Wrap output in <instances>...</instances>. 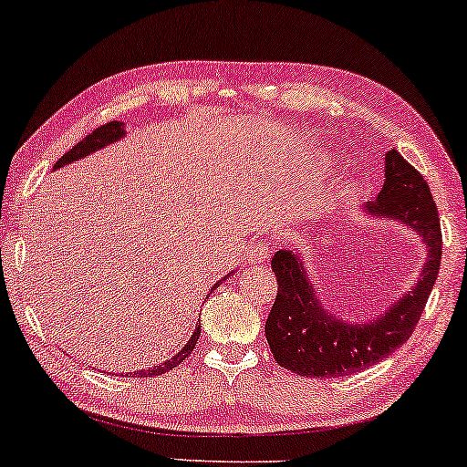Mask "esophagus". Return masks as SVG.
<instances>
[{"label":"esophagus","mask_w":467,"mask_h":467,"mask_svg":"<svg viewBox=\"0 0 467 467\" xmlns=\"http://www.w3.org/2000/svg\"><path fill=\"white\" fill-rule=\"evenodd\" d=\"M267 253H270V246H267L265 242H259V244H253V246H251V251L246 253L248 264H251V265H259V264H264L265 257H267Z\"/></svg>","instance_id":"esophagus-1"}]
</instances>
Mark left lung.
Returning a JSON list of instances; mask_svg holds the SVG:
<instances>
[{
	"instance_id": "8db88e82",
	"label": "left lung",
	"mask_w": 467,
	"mask_h": 467,
	"mask_svg": "<svg viewBox=\"0 0 467 467\" xmlns=\"http://www.w3.org/2000/svg\"><path fill=\"white\" fill-rule=\"evenodd\" d=\"M363 213L417 232L427 248L423 270L412 289L382 315L350 323L321 304L302 254L280 248L272 259L278 293L265 321V337L276 363L299 376L336 379L385 359L410 337L436 285L442 257L436 202L423 176L395 149L385 155V184L374 202L363 203Z\"/></svg>"
}]
</instances>
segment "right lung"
<instances>
[{"instance_id":"right-lung-1","label":"right lung","mask_w":467,"mask_h":467,"mask_svg":"<svg viewBox=\"0 0 467 467\" xmlns=\"http://www.w3.org/2000/svg\"><path fill=\"white\" fill-rule=\"evenodd\" d=\"M125 133H127V131H125V123H120V120H110V123L98 127V130H95L93 133H88L87 138H82L80 142L76 144L72 150H67L66 155H63V157L59 159V161L55 163L53 170H59V168H63V165L78 161V159L87 157V155H93L95 150L106 149L108 144L119 142V140L123 138ZM229 274H234V272H229ZM229 274H227V276H229ZM227 276H225V278H227ZM225 278H223V280H225ZM216 285H219V283H216ZM216 285L213 286V289H216ZM213 289H210V291H213ZM200 334H202V325H195L193 336H191L189 342L184 344V347L181 348V353H176V355L171 357V359H168V361L159 363V366H152V368H149V369H138V372H127L125 376H127V379H142V376H144V379H146V376H149V379H150V376H159V374L170 372L171 368L181 366V363L191 355V350L195 348L197 340H200Z\"/></svg>"}]
</instances>
